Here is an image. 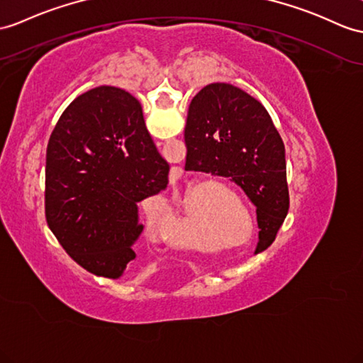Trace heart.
I'll return each mask as SVG.
<instances>
[{"mask_svg": "<svg viewBox=\"0 0 363 363\" xmlns=\"http://www.w3.org/2000/svg\"><path fill=\"white\" fill-rule=\"evenodd\" d=\"M149 225H151L152 231H154L155 234H158V235L163 234V229L160 228V223L155 222V220H154V222H149ZM172 238H174V242H175L177 245H183V246H199V240H196V238H194L192 235L184 233L183 229H179V231H177V233L172 235Z\"/></svg>", "mask_w": 363, "mask_h": 363, "instance_id": "1", "label": "heart"}]
</instances>
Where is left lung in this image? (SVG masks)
<instances>
[{"mask_svg": "<svg viewBox=\"0 0 363 363\" xmlns=\"http://www.w3.org/2000/svg\"><path fill=\"white\" fill-rule=\"evenodd\" d=\"M184 143V169L240 186L257 212V246L272 243L286 218L289 192L285 145L262 103L233 84L205 86L189 104Z\"/></svg>", "mask_w": 363, "mask_h": 363, "instance_id": "8db88e82", "label": "left lung"}]
</instances>
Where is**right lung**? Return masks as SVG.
<instances>
[{
    "mask_svg": "<svg viewBox=\"0 0 363 363\" xmlns=\"http://www.w3.org/2000/svg\"><path fill=\"white\" fill-rule=\"evenodd\" d=\"M135 96L100 86L77 96L52 132L46 152V220L79 267L118 279L135 259L143 225L138 201L167 186Z\"/></svg>",
    "mask_w": 363,
    "mask_h": 363,
    "instance_id": "right-lung-1",
    "label": "right lung"
}]
</instances>
